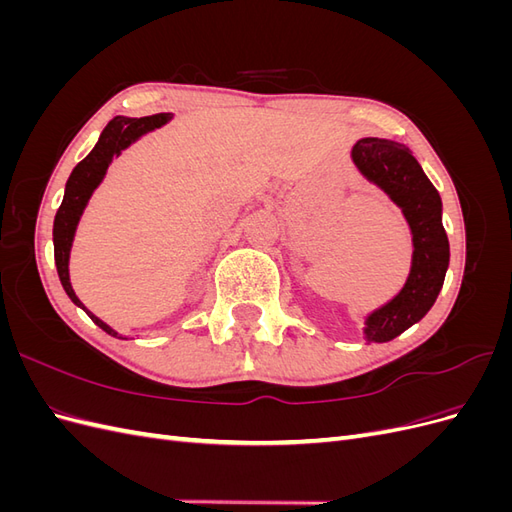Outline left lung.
I'll list each match as a JSON object with an SVG mask.
<instances>
[{
    "instance_id": "left-lung-1",
    "label": "left lung",
    "mask_w": 512,
    "mask_h": 512,
    "mask_svg": "<svg viewBox=\"0 0 512 512\" xmlns=\"http://www.w3.org/2000/svg\"><path fill=\"white\" fill-rule=\"evenodd\" d=\"M361 173L391 196L412 228L414 256L408 282L397 297L367 318V342H391L436 303L448 267V237L442 226L438 190L410 149L386 138H361L352 147Z\"/></svg>"
}]
</instances>
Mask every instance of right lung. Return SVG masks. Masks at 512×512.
I'll use <instances>...</instances> for the list:
<instances>
[{
	"instance_id": "1",
	"label": "right lung",
	"mask_w": 512,
	"mask_h": 512,
	"mask_svg": "<svg viewBox=\"0 0 512 512\" xmlns=\"http://www.w3.org/2000/svg\"><path fill=\"white\" fill-rule=\"evenodd\" d=\"M168 119H170V113H158V115H149V117H141V119H130V117L111 119L108 121V126L104 128V132L100 134L98 145L91 149L89 156L76 164L72 170V175L66 183L64 200H61V205L55 215L53 245H55V265H57L61 286H64L68 297L79 307H83V303L79 301V297H76L72 286H70L68 258H70L74 230H76V224H79V218L87 205V200H89L91 192L98 188V183L102 181L113 156H119V153L126 149L132 141H136L138 136H143L145 132H151L153 128L164 126ZM87 316L94 320L102 331L117 337V333L108 327V324H104L100 318H96L91 312H87Z\"/></svg>"
}]
</instances>
